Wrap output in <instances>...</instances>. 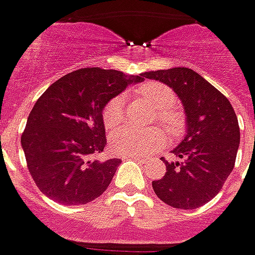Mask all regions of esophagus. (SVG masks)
<instances>
[{
	"label": "esophagus",
	"instance_id": "34e87169",
	"mask_svg": "<svg viewBox=\"0 0 255 255\" xmlns=\"http://www.w3.org/2000/svg\"><path fill=\"white\" fill-rule=\"evenodd\" d=\"M128 157L135 158V160H140V161H146V158H145V157H142V156H136V154H129Z\"/></svg>",
	"mask_w": 255,
	"mask_h": 255
}]
</instances>
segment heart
Masks as SVG:
<instances>
[{
  "label": "heart",
  "mask_w": 255,
  "mask_h": 255,
  "mask_svg": "<svg viewBox=\"0 0 255 255\" xmlns=\"http://www.w3.org/2000/svg\"><path fill=\"white\" fill-rule=\"evenodd\" d=\"M138 94L157 109V116L168 129L171 138L177 136L181 127L182 119L181 115L172 105L175 102L174 91L168 85L158 81H147L138 88ZM124 115V101L123 97H116L105 105L102 119L105 127H116L122 122ZM167 142V132L163 129L152 131H135L129 127H123L110 135V147L117 154L129 156V154H149L161 149Z\"/></svg>",
  "instance_id": "b5f03b06"
}]
</instances>
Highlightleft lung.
I'll list each match as a JSON object with an SVG mask.
<instances>
[{
	"label": "left lung",
	"instance_id": "1",
	"mask_svg": "<svg viewBox=\"0 0 255 255\" xmlns=\"http://www.w3.org/2000/svg\"><path fill=\"white\" fill-rule=\"evenodd\" d=\"M171 87L186 113V135L172 149L164 177L153 181L154 193L168 206L193 210L208 203L232 172L240 143L238 117L225 95L188 67L140 74Z\"/></svg>",
	"mask_w": 255,
	"mask_h": 255
}]
</instances>
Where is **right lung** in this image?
I'll return each mask as SVG.
<instances>
[{"label": "right lung", "mask_w": 255, "mask_h": 255, "mask_svg": "<svg viewBox=\"0 0 255 255\" xmlns=\"http://www.w3.org/2000/svg\"><path fill=\"white\" fill-rule=\"evenodd\" d=\"M140 81V74L85 67L59 78L38 98L20 140L28 172L44 195L77 206L108 189L122 160L98 158L106 146L103 108Z\"/></svg>", "instance_id": "obj_1"}]
</instances>
